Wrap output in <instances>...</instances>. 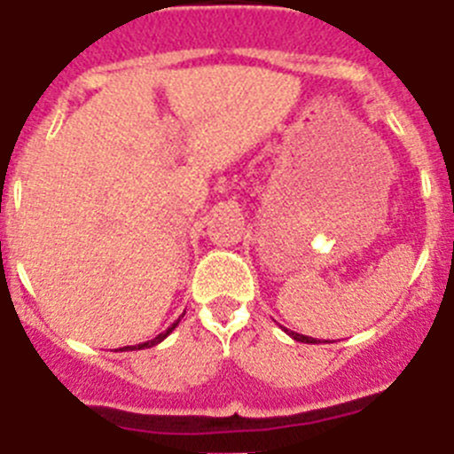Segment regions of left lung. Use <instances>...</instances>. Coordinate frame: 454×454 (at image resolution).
I'll return each mask as SVG.
<instances>
[{
	"instance_id": "obj_1",
	"label": "left lung",
	"mask_w": 454,
	"mask_h": 454,
	"mask_svg": "<svg viewBox=\"0 0 454 454\" xmlns=\"http://www.w3.org/2000/svg\"><path fill=\"white\" fill-rule=\"evenodd\" d=\"M284 332H286V334H288V336H291V339L300 340V343H320V340L311 339V336H304V334H298V332H288V330H284Z\"/></svg>"
}]
</instances>
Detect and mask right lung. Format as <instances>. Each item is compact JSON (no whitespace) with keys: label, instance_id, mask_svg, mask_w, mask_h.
Returning a JSON list of instances; mask_svg holds the SVG:
<instances>
[{"label":"right lung","instance_id":"1","mask_svg":"<svg viewBox=\"0 0 454 454\" xmlns=\"http://www.w3.org/2000/svg\"><path fill=\"white\" fill-rule=\"evenodd\" d=\"M182 318H184V314L179 316V318L175 320V323H172L170 327H168L166 332H163V334L154 336V339H152V340H145V343H138V346H124V348H120V350H122V352H124V350H145V348H154V346H159V343H161V340L166 339V336L170 334V332L175 330V327H177V325H179V320H182Z\"/></svg>","mask_w":454,"mask_h":454}]
</instances>
